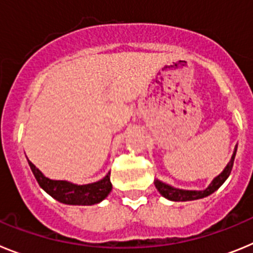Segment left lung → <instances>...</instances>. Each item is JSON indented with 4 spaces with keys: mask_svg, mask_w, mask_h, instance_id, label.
I'll return each mask as SVG.
<instances>
[{
    "mask_svg": "<svg viewBox=\"0 0 253 253\" xmlns=\"http://www.w3.org/2000/svg\"><path fill=\"white\" fill-rule=\"evenodd\" d=\"M236 152L237 147L234 148L233 156H232L231 161L228 162V165L225 166V169H223V172L220 175L216 176L211 182H210L209 186L205 190H182V189H176V187L171 186L169 184H165L162 181L156 180L154 181V185L157 187V190L160 191V194L162 196H165L169 200H172V202H190V200H198V199H203L205 196H209L210 194H213L214 191L219 189L224 184V181L227 180L228 176L231 175L232 167H233L234 157H236Z\"/></svg>",
    "mask_w": 253,
    "mask_h": 253,
    "instance_id": "1",
    "label": "left lung"
}]
</instances>
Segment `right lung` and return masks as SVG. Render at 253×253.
<instances>
[{"mask_svg": "<svg viewBox=\"0 0 253 253\" xmlns=\"http://www.w3.org/2000/svg\"><path fill=\"white\" fill-rule=\"evenodd\" d=\"M29 166L37 178L38 184L46 194L54 198L59 203L68 205H93L102 202L110 194L113 185L110 182V172L102 180L96 181L92 184L77 185L69 181L50 180L38 169L28 160Z\"/></svg>", "mask_w": 253, "mask_h": 253, "instance_id": "add662e5", "label": "right lung"}]
</instances>
